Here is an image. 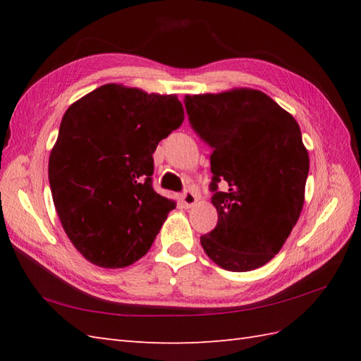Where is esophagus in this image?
Listing matches in <instances>:
<instances>
[{
	"label": "esophagus",
	"mask_w": 361,
	"mask_h": 361,
	"mask_svg": "<svg viewBox=\"0 0 361 361\" xmlns=\"http://www.w3.org/2000/svg\"><path fill=\"white\" fill-rule=\"evenodd\" d=\"M197 200H198V197H197V194L192 192V190H186V192L181 195V203L185 204L186 208H190V206H194Z\"/></svg>",
	"instance_id": "1"
}]
</instances>
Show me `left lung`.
Returning a JSON list of instances; mask_svg holds the SVG:
<instances>
[{
  "label": "left lung",
  "mask_w": 361,
  "mask_h": 361,
  "mask_svg": "<svg viewBox=\"0 0 361 361\" xmlns=\"http://www.w3.org/2000/svg\"><path fill=\"white\" fill-rule=\"evenodd\" d=\"M195 132L211 145L217 226L200 237L228 271H251L278 255L301 216L309 152L288 111L259 90L186 94ZM227 181L219 193L216 185Z\"/></svg>",
  "instance_id": "left-lung-1"
}]
</instances>
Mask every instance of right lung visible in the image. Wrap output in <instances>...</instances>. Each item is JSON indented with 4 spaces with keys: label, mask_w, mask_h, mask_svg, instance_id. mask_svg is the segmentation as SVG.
<instances>
[{
    "label": "right lung",
    "mask_w": 361,
    "mask_h": 361,
    "mask_svg": "<svg viewBox=\"0 0 361 361\" xmlns=\"http://www.w3.org/2000/svg\"><path fill=\"white\" fill-rule=\"evenodd\" d=\"M185 121L176 94L106 83L68 106L49 186L71 243L102 268L135 264L176 203L152 188L153 152Z\"/></svg>",
    "instance_id": "obj_1"
}]
</instances>
